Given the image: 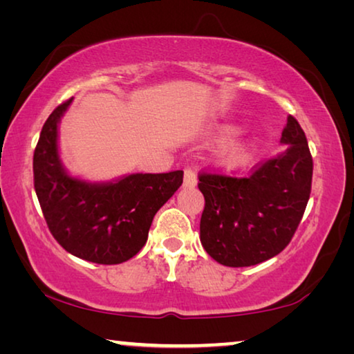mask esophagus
<instances>
[{"label":"esophagus","mask_w":354,"mask_h":354,"mask_svg":"<svg viewBox=\"0 0 354 354\" xmlns=\"http://www.w3.org/2000/svg\"><path fill=\"white\" fill-rule=\"evenodd\" d=\"M196 184V173L190 169V167H185L184 170V187H194Z\"/></svg>","instance_id":"34e87169"}]
</instances>
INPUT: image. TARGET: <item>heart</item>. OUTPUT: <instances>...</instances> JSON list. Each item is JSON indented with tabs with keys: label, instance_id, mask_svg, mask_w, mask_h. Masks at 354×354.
<instances>
[{
	"label": "heart",
	"instance_id": "1",
	"mask_svg": "<svg viewBox=\"0 0 354 354\" xmlns=\"http://www.w3.org/2000/svg\"><path fill=\"white\" fill-rule=\"evenodd\" d=\"M243 156H245V147L241 145V143H234V145H231L230 148L226 149L223 159H225L226 164L232 165V164L241 162Z\"/></svg>",
	"mask_w": 354,
	"mask_h": 354
}]
</instances>
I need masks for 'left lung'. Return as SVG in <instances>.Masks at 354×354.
<instances>
[{"label": "left lung", "mask_w": 354, "mask_h": 354, "mask_svg": "<svg viewBox=\"0 0 354 354\" xmlns=\"http://www.w3.org/2000/svg\"><path fill=\"white\" fill-rule=\"evenodd\" d=\"M281 142L284 151L256 164L248 175L200 171V241L221 266H256L279 254L295 234L309 201L314 164L295 117H287Z\"/></svg>", "instance_id": "1"}]
</instances>
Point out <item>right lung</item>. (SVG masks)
I'll use <instances>...</instances> for the list:
<instances>
[{
    "instance_id": "obj_1",
    "label": "right lung",
    "mask_w": 354,
    "mask_h": 354,
    "mask_svg": "<svg viewBox=\"0 0 354 354\" xmlns=\"http://www.w3.org/2000/svg\"><path fill=\"white\" fill-rule=\"evenodd\" d=\"M71 103L59 104L34 149V189L48 230L84 261L122 263L147 243L156 212L183 184V171L136 173L117 183L87 184L68 176L57 156V123Z\"/></svg>"
}]
</instances>
